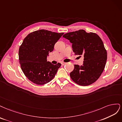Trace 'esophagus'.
Listing matches in <instances>:
<instances>
[{
    "instance_id": "34e87169",
    "label": "esophagus",
    "mask_w": 122,
    "mask_h": 122,
    "mask_svg": "<svg viewBox=\"0 0 122 122\" xmlns=\"http://www.w3.org/2000/svg\"><path fill=\"white\" fill-rule=\"evenodd\" d=\"M65 64H66V63H65V62H62L61 63L62 65H64Z\"/></svg>"
}]
</instances>
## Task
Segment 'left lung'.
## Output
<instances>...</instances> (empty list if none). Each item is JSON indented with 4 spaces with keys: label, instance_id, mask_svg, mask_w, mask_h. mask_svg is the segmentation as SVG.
Segmentation results:
<instances>
[{
    "label": "left lung",
    "instance_id": "obj_1",
    "mask_svg": "<svg viewBox=\"0 0 122 122\" xmlns=\"http://www.w3.org/2000/svg\"><path fill=\"white\" fill-rule=\"evenodd\" d=\"M63 37L71 43L76 55L84 57L82 65H74L70 77L82 86L94 83L102 73L107 60V52L102 41L97 34L87 33L82 29L67 33Z\"/></svg>",
    "mask_w": 122,
    "mask_h": 122
}]
</instances>
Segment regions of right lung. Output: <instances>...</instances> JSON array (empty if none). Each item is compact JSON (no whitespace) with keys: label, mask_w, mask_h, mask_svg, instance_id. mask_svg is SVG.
I'll return each instance as SVG.
<instances>
[{"label":"right lung","mask_w":122,"mask_h":122,"mask_svg":"<svg viewBox=\"0 0 122 122\" xmlns=\"http://www.w3.org/2000/svg\"><path fill=\"white\" fill-rule=\"evenodd\" d=\"M63 34L41 29L24 38L19 50V62L23 73L31 81L44 85L55 76L61 64H52L46 59Z\"/></svg>","instance_id":"right-lung-1"}]
</instances>
